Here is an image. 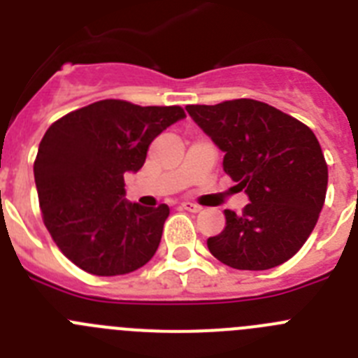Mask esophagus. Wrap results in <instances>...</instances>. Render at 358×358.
<instances>
[{"label":"esophagus","instance_id":"1","mask_svg":"<svg viewBox=\"0 0 358 358\" xmlns=\"http://www.w3.org/2000/svg\"><path fill=\"white\" fill-rule=\"evenodd\" d=\"M181 210L197 213V211H201V206H199V204H194V202H181Z\"/></svg>","mask_w":358,"mask_h":358}]
</instances>
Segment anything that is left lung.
I'll use <instances>...</instances> for the list:
<instances>
[{
  "instance_id": "8db88e82",
  "label": "left lung",
  "mask_w": 358,
  "mask_h": 358,
  "mask_svg": "<svg viewBox=\"0 0 358 358\" xmlns=\"http://www.w3.org/2000/svg\"><path fill=\"white\" fill-rule=\"evenodd\" d=\"M186 110L224 152V172L249 197L240 215L224 211L226 227L208 238L210 252L240 271L285 264L314 231L327 197L328 166L315 134L251 98Z\"/></svg>"
}]
</instances>
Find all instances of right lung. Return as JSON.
Listing matches in <instances>:
<instances>
[{"mask_svg":"<svg viewBox=\"0 0 358 358\" xmlns=\"http://www.w3.org/2000/svg\"><path fill=\"white\" fill-rule=\"evenodd\" d=\"M182 118L179 106L100 100L50 125L34 163L39 206L57 248L82 271L129 274L156 255L170 208L125 201L123 176L138 172L154 138Z\"/></svg>","mask_w":358,"mask_h":358,"instance_id":"1","label":"right lung"}]
</instances>
